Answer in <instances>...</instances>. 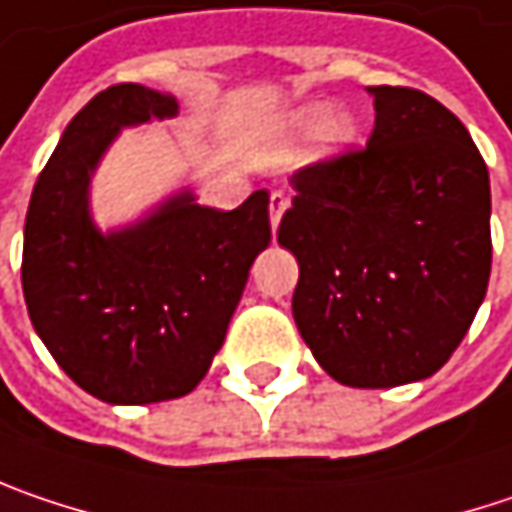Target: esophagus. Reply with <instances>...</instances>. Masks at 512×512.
I'll return each mask as SVG.
<instances>
[{"instance_id": "obj_1", "label": "esophagus", "mask_w": 512, "mask_h": 512, "mask_svg": "<svg viewBox=\"0 0 512 512\" xmlns=\"http://www.w3.org/2000/svg\"><path fill=\"white\" fill-rule=\"evenodd\" d=\"M285 206H288V198L282 195V192H271V227H279V218H282V212H285Z\"/></svg>"}]
</instances>
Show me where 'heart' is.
<instances>
[{"label": "heart", "instance_id": "1", "mask_svg": "<svg viewBox=\"0 0 512 512\" xmlns=\"http://www.w3.org/2000/svg\"><path fill=\"white\" fill-rule=\"evenodd\" d=\"M329 119V107H323V104H311L306 110H300L294 119H291V128L297 130V133H314V130H320L323 124L327 125L323 129V142H326V148L329 151H341V148H347L349 142H352V136H355V128H352V122L349 119H332V122H326Z\"/></svg>", "mask_w": 512, "mask_h": 512}]
</instances>
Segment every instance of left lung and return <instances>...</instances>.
Listing matches in <instances>:
<instances>
[{"label":"left lung","mask_w":512,"mask_h":512,"mask_svg":"<svg viewBox=\"0 0 512 512\" xmlns=\"http://www.w3.org/2000/svg\"><path fill=\"white\" fill-rule=\"evenodd\" d=\"M376 128L291 174L276 238L297 256L294 320L349 387L437 373L469 332L493 265L490 174L437 98L370 87Z\"/></svg>","instance_id":"1"}]
</instances>
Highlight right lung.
Masks as SVG:
<instances>
[{
  "mask_svg": "<svg viewBox=\"0 0 512 512\" xmlns=\"http://www.w3.org/2000/svg\"><path fill=\"white\" fill-rule=\"evenodd\" d=\"M174 113V95L142 84L98 92L63 130L25 215L28 317L60 370L110 405L163 402L198 387L247 271L271 241L265 189L233 212L183 192L122 233L92 227V168L119 128Z\"/></svg>",
  "mask_w": 512,
  "mask_h": 512,
  "instance_id": "1",
  "label": "right lung"
}]
</instances>
